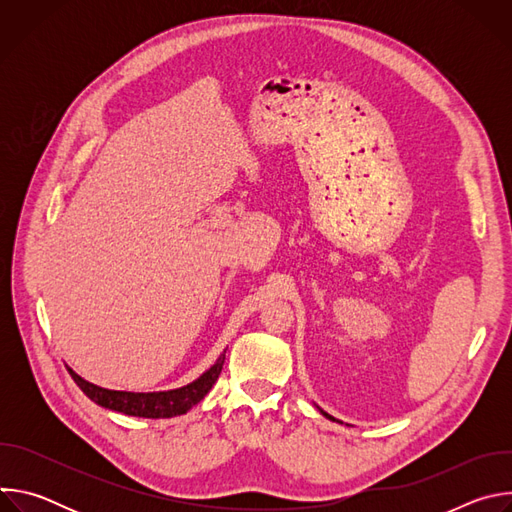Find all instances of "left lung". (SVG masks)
<instances>
[{"label":"left lung","mask_w":512,"mask_h":512,"mask_svg":"<svg viewBox=\"0 0 512 512\" xmlns=\"http://www.w3.org/2000/svg\"><path fill=\"white\" fill-rule=\"evenodd\" d=\"M324 415H326V417H328V419H334V417H330V415H328V413H324Z\"/></svg>","instance_id":"obj_1"}]
</instances>
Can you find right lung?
Listing matches in <instances>:
<instances>
[{"mask_svg":"<svg viewBox=\"0 0 512 512\" xmlns=\"http://www.w3.org/2000/svg\"><path fill=\"white\" fill-rule=\"evenodd\" d=\"M225 354L218 358L212 367L194 383L174 389V391H160V393H127V391H109L103 387H97L83 377H79L75 371H70V377L81 387V391L95 401L101 407L133 415V417H148V419H166L186 413L190 407L200 403L204 395L212 389L218 375L223 371Z\"/></svg>","mask_w":512,"mask_h":512,"instance_id":"obj_1","label":"right lung"}]
</instances>
